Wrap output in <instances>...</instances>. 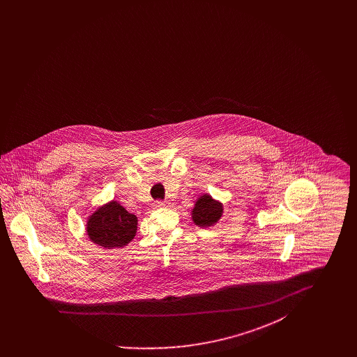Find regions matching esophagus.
Returning <instances> with one entry per match:
<instances>
[{
    "mask_svg": "<svg viewBox=\"0 0 357 357\" xmlns=\"http://www.w3.org/2000/svg\"><path fill=\"white\" fill-rule=\"evenodd\" d=\"M165 206H167V202H165V201H156V202L153 204V207H155V208H159V207H165Z\"/></svg>",
    "mask_w": 357,
    "mask_h": 357,
    "instance_id": "esophagus-1",
    "label": "esophagus"
}]
</instances>
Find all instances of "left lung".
<instances>
[{"label": "left lung", "mask_w": 357, "mask_h": 357, "mask_svg": "<svg viewBox=\"0 0 357 357\" xmlns=\"http://www.w3.org/2000/svg\"><path fill=\"white\" fill-rule=\"evenodd\" d=\"M223 213V206L218 201L213 199L208 194H204L195 202L191 210V217L195 225L199 227H208L220 221Z\"/></svg>", "instance_id": "obj_1"}]
</instances>
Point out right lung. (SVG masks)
Listing matches in <instances>:
<instances>
[{
  "label": "right lung",
  "mask_w": 357,
  "mask_h": 357,
  "mask_svg": "<svg viewBox=\"0 0 357 357\" xmlns=\"http://www.w3.org/2000/svg\"><path fill=\"white\" fill-rule=\"evenodd\" d=\"M137 218L116 201L100 206L86 222V236L105 249L123 248L135 237Z\"/></svg>",
  "instance_id": "obj_1"
}]
</instances>
